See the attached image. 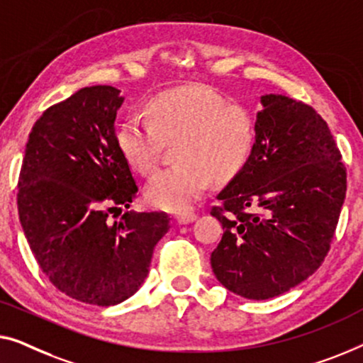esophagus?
<instances>
[{"label": "esophagus", "mask_w": 363, "mask_h": 363, "mask_svg": "<svg viewBox=\"0 0 363 363\" xmlns=\"http://www.w3.org/2000/svg\"><path fill=\"white\" fill-rule=\"evenodd\" d=\"M196 218H197V213H194V212H186V213H179V216H176V220L179 225H187V223H192Z\"/></svg>", "instance_id": "34e87169"}]
</instances>
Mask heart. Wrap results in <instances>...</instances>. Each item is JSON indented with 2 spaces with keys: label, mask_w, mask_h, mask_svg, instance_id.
<instances>
[{
  "label": "heart",
  "mask_w": 363,
  "mask_h": 363,
  "mask_svg": "<svg viewBox=\"0 0 363 363\" xmlns=\"http://www.w3.org/2000/svg\"><path fill=\"white\" fill-rule=\"evenodd\" d=\"M207 86L162 91L146 105L147 120L130 116L116 128V146L138 172L155 169L164 145H174L177 166L146 186V201L167 212H186L211 181L228 182L247 166L257 143L253 115Z\"/></svg>",
  "instance_id": "1"
}]
</instances>
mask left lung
I'll return each mask as SVG.
<instances>
[{
  "label": "left lung",
  "mask_w": 363,
  "mask_h": 363,
  "mask_svg": "<svg viewBox=\"0 0 363 363\" xmlns=\"http://www.w3.org/2000/svg\"><path fill=\"white\" fill-rule=\"evenodd\" d=\"M247 166L222 189L212 272L228 291L269 299L303 283L324 262L347 191L330 130L313 106L262 96Z\"/></svg>",
  "instance_id": "obj_1"
}]
</instances>
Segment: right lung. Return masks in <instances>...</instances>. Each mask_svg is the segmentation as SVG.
I'll list each match as a JSON object with an SVG mask.
<instances>
[{"instance_id": "right-lung-1", "label": "right lung", "mask_w": 363, "mask_h": 363, "mask_svg": "<svg viewBox=\"0 0 363 363\" xmlns=\"http://www.w3.org/2000/svg\"><path fill=\"white\" fill-rule=\"evenodd\" d=\"M111 85L85 86L35 121L18 184V212L35 262L69 298L113 306L140 289L152 250L169 230L164 212H126L138 192L116 146ZM115 217V216H113Z\"/></svg>"}]
</instances>
